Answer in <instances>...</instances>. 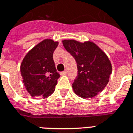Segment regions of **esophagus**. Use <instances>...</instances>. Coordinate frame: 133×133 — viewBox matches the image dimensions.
Segmentation results:
<instances>
[{"label":"esophagus","instance_id":"1","mask_svg":"<svg viewBox=\"0 0 133 133\" xmlns=\"http://www.w3.org/2000/svg\"><path fill=\"white\" fill-rule=\"evenodd\" d=\"M67 73V70H64V71H63V72H61V75H65Z\"/></svg>","mask_w":133,"mask_h":133}]
</instances>
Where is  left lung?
Listing matches in <instances>:
<instances>
[{
    "instance_id": "left-lung-1",
    "label": "left lung",
    "mask_w": 133,
    "mask_h": 133,
    "mask_svg": "<svg viewBox=\"0 0 133 133\" xmlns=\"http://www.w3.org/2000/svg\"><path fill=\"white\" fill-rule=\"evenodd\" d=\"M64 48L77 63L78 75L72 83L76 95L92 98L108 83L112 65L108 56L92 42L83 43L74 40L63 41Z\"/></svg>"
}]
</instances>
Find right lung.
<instances>
[{"label": "right lung", "instance_id": "1", "mask_svg": "<svg viewBox=\"0 0 133 133\" xmlns=\"http://www.w3.org/2000/svg\"><path fill=\"white\" fill-rule=\"evenodd\" d=\"M58 42L44 40L25 56L21 72L27 91L32 97L47 98L54 92L60 74L53 61V52Z\"/></svg>", "mask_w": 133, "mask_h": 133}]
</instances>
